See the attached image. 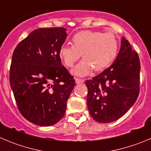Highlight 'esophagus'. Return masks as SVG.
Masks as SVG:
<instances>
[{"label": "esophagus", "mask_w": 151, "mask_h": 151, "mask_svg": "<svg viewBox=\"0 0 151 151\" xmlns=\"http://www.w3.org/2000/svg\"><path fill=\"white\" fill-rule=\"evenodd\" d=\"M75 80H76V84H81V83L84 82V79H80V78H76Z\"/></svg>", "instance_id": "34e87169"}]
</instances>
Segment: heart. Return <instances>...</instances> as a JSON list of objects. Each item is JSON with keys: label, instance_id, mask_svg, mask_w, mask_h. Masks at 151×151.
<instances>
[{"label": "heart", "instance_id": "heart-1", "mask_svg": "<svg viewBox=\"0 0 151 151\" xmlns=\"http://www.w3.org/2000/svg\"><path fill=\"white\" fill-rule=\"evenodd\" d=\"M73 45L60 47L58 55L67 67H73L81 56L84 60L72 70L78 76H85L94 68L101 71L110 65L116 58L119 51V40L111 32L83 30L72 38Z\"/></svg>", "mask_w": 151, "mask_h": 151}]
</instances>
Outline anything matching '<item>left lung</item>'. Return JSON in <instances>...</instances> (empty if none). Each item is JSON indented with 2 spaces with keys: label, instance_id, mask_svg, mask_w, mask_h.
<instances>
[{
  "label": "left lung",
  "instance_id": "8db88e82",
  "mask_svg": "<svg viewBox=\"0 0 151 151\" xmlns=\"http://www.w3.org/2000/svg\"><path fill=\"white\" fill-rule=\"evenodd\" d=\"M140 61L130 42L123 37L114 62L91 80H87V107L100 123H110L124 116L139 93Z\"/></svg>",
  "mask_w": 151,
  "mask_h": 151
}]
</instances>
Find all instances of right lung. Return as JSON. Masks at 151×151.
<instances>
[{"mask_svg": "<svg viewBox=\"0 0 151 151\" xmlns=\"http://www.w3.org/2000/svg\"><path fill=\"white\" fill-rule=\"evenodd\" d=\"M67 35L63 27L37 29L12 54L9 81L17 106L26 119L37 125H53L64 117L76 85L58 55Z\"/></svg>", "mask_w": 151, "mask_h": 151, "instance_id": "obj_1", "label": "right lung"}]
</instances>
